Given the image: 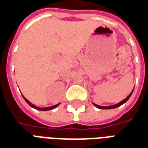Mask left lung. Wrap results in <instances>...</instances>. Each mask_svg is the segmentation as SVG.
<instances>
[{
  "label": "left lung",
  "instance_id": "left-lung-1",
  "mask_svg": "<svg viewBox=\"0 0 148 148\" xmlns=\"http://www.w3.org/2000/svg\"><path fill=\"white\" fill-rule=\"evenodd\" d=\"M134 90V89H133ZM133 90L132 91V93L128 95V96L125 98L124 100H123V101H121V102L117 103V104H116V105H114V106H97V105H95V104H93L94 106H96L97 108H98V109H115V108H117V107H119V106H121V105H123V104H124V103L127 101V100L129 99V97H131V95H132V92H133Z\"/></svg>",
  "mask_w": 148,
  "mask_h": 148
}]
</instances>
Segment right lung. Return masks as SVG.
Here are the masks:
<instances>
[{
	"mask_svg": "<svg viewBox=\"0 0 148 148\" xmlns=\"http://www.w3.org/2000/svg\"><path fill=\"white\" fill-rule=\"evenodd\" d=\"M24 99L25 100V101L29 105V106H31V107H32V108H34V109H38V110H40V111H47V110H51V109H55L57 106H59V104H58V105H55V106H51V107H46V108H39V107H36V106H34L33 104H32V103L30 102V101H28L25 97H24Z\"/></svg>",
	"mask_w": 148,
	"mask_h": 148,
	"instance_id": "obj_1",
	"label": "right lung"
}]
</instances>
